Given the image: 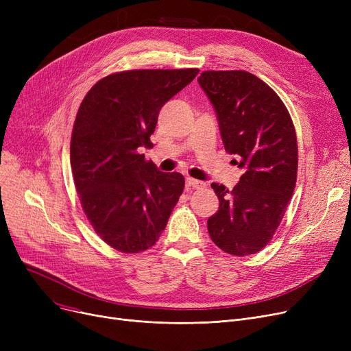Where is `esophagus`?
<instances>
[{
	"instance_id": "obj_1",
	"label": "esophagus",
	"mask_w": 351,
	"mask_h": 351,
	"mask_svg": "<svg viewBox=\"0 0 351 351\" xmlns=\"http://www.w3.org/2000/svg\"><path fill=\"white\" fill-rule=\"evenodd\" d=\"M204 186H205V183L197 180V179H193V178H188L186 179V188L188 189H200V188H204Z\"/></svg>"
}]
</instances>
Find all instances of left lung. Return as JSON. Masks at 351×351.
<instances>
[{
    "mask_svg": "<svg viewBox=\"0 0 351 351\" xmlns=\"http://www.w3.org/2000/svg\"><path fill=\"white\" fill-rule=\"evenodd\" d=\"M225 149L245 169L229 191L212 183L219 210L208 219L213 243L233 256L261 252L279 228L298 179V138L279 95L247 71H205Z\"/></svg>",
    "mask_w": 351,
    "mask_h": 351,
    "instance_id": "left-lung-1",
    "label": "left lung"
}]
</instances>
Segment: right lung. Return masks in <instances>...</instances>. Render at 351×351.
<instances>
[{
    "instance_id": "obj_1",
    "label": "right lung",
    "mask_w": 351,
    "mask_h": 351,
    "mask_svg": "<svg viewBox=\"0 0 351 351\" xmlns=\"http://www.w3.org/2000/svg\"><path fill=\"white\" fill-rule=\"evenodd\" d=\"M197 68L110 73L85 95L71 136V168L95 233L122 253L152 247L185 188L178 172H159L152 147L160 108L193 81Z\"/></svg>"
}]
</instances>
